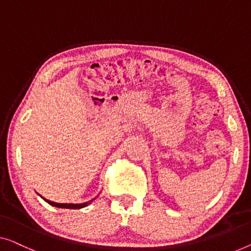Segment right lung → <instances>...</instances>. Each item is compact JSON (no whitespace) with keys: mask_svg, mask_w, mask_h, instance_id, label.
Wrapping results in <instances>:
<instances>
[{"mask_svg":"<svg viewBox=\"0 0 251 251\" xmlns=\"http://www.w3.org/2000/svg\"><path fill=\"white\" fill-rule=\"evenodd\" d=\"M41 196V195H39ZM42 197V196H41ZM44 201L47 202V204H50V206H54V207H59V208H68V209H80V208H83V207L88 206L93 202V201H95V198H93L92 201H88L86 202H82V204H61V202H54V201H49V199H46L44 197H42Z\"/></svg>","mask_w":251,"mask_h":251,"instance_id":"obj_1","label":"right lung"}]
</instances>
